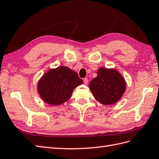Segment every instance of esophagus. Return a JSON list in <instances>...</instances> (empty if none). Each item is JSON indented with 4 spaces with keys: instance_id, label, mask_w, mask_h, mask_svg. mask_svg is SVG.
<instances>
[{
    "instance_id": "34e87169",
    "label": "esophagus",
    "mask_w": 159,
    "mask_h": 159,
    "mask_svg": "<svg viewBox=\"0 0 159 159\" xmlns=\"http://www.w3.org/2000/svg\"><path fill=\"white\" fill-rule=\"evenodd\" d=\"M83 81H84V83L85 84H87L88 83H89V80H88L87 78H84V79H83Z\"/></svg>"
}]
</instances>
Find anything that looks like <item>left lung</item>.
<instances>
[{"label": "left lung", "mask_w": 159, "mask_h": 159, "mask_svg": "<svg viewBox=\"0 0 159 159\" xmlns=\"http://www.w3.org/2000/svg\"><path fill=\"white\" fill-rule=\"evenodd\" d=\"M89 88L98 102L109 105L121 98L125 91L126 83L116 70L101 68L97 76L90 83Z\"/></svg>", "instance_id": "8db88e82"}]
</instances>
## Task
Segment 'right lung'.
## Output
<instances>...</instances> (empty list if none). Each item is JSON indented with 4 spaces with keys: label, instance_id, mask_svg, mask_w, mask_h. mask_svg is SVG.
<instances>
[{
    "label": "right lung",
    "instance_id": "1",
    "mask_svg": "<svg viewBox=\"0 0 159 159\" xmlns=\"http://www.w3.org/2000/svg\"><path fill=\"white\" fill-rule=\"evenodd\" d=\"M83 83L76 72L66 66L51 69L44 74L38 84V91L49 105H59L67 101L72 91Z\"/></svg>",
    "mask_w": 159,
    "mask_h": 159
}]
</instances>
